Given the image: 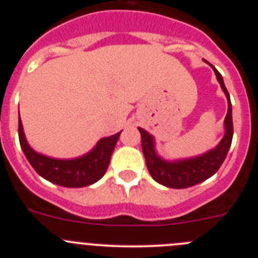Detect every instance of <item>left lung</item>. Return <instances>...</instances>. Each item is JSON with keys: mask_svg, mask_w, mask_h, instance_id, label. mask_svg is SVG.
Here are the masks:
<instances>
[{"mask_svg": "<svg viewBox=\"0 0 258 258\" xmlns=\"http://www.w3.org/2000/svg\"><path fill=\"white\" fill-rule=\"evenodd\" d=\"M211 67L215 71L221 88L223 90L228 101V110L225 118L226 134L217 147L209 151L205 155L199 156V157L181 160L177 162H167V161H163L162 158L158 157L157 153H156L153 137L145 130L139 128L140 134H141L142 151H144L148 172L151 173V176L156 182L166 187H170V188H187V187L195 186V184L215 175L225 161L231 144H232L233 123L230 93H228L227 88L223 83L220 72L212 64H211Z\"/></svg>", "mask_w": 258, "mask_h": 258, "instance_id": "8db88e82", "label": "left lung"}]
</instances>
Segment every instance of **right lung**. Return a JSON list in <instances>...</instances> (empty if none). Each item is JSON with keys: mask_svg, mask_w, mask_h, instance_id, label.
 <instances>
[{"mask_svg": "<svg viewBox=\"0 0 258 258\" xmlns=\"http://www.w3.org/2000/svg\"><path fill=\"white\" fill-rule=\"evenodd\" d=\"M121 132L102 139L87 155L75 160H56L35 152L26 141L22 122L18 118V137L26 158L41 177L63 187H85L102 178Z\"/></svg>", "mask_w": 258, "mask_h": 258, "instance_id": "1", "label": "right lung"}]
</instances>
